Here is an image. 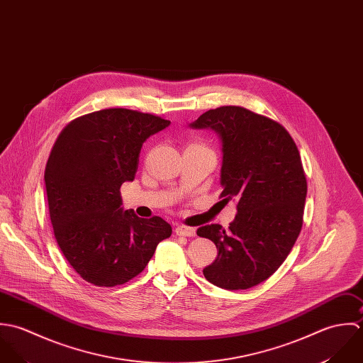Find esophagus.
<instances>
[{"label":"esophagus","instance_id":"esophagus-1","mask_svg":"<svg viewBox=\"0 0 363 363\" xmlns=\"http://www.w3.org/2000/svg\"><path fill=\"white\" fill-rule=\"evenodd\" d=\"M177 235H182V237H194L196 235V230L194 227H188V225H178L175 228Z\"/></svg>","mask_w":363,"mask_h":363}]
</instances>
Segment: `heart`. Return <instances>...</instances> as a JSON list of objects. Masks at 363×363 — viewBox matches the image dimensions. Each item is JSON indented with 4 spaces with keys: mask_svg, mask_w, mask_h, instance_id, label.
I'll list each match as a JSON object with an SVG mask.
<instances>
[{
    "mask_svg": "<svg viewBox=\"0 0 363 363\" xmlns=\"http://www.w3.org/2000/svg\"><path fill=\"white\" fill-rule=\"evenodd\" d=\"M196 145V147H205V145H199V143H194V145Z\"/></svg>",
    "mask_w": 363,
    "mask_h": 363,
    "instance_id": "b5f03b06",
    "label": "heart"
}]
</instances>
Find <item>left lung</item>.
I'll return each mask as SVG.
<instances>
[{
    "instance_id": "left-lung-1",
    "label": "left lung",
    "mask_w": 363,
    "mask_h": 363,
    "mask_svg": "<svg viewBox=\"0 0 363 363\" xmlns=\"http://www.w3.org/2000/svg\"><path fill=\"white\" fill-rule=\"evenodd\" d=\"M189 128L218 133L220 196L237 201L227 230L208 224L196 231L218 248L203 275L221 289H250L275 274L301 230L307 182L298 150L282 125L241 106L211 109Z\"/></svg>"
}]
</instances>
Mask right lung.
Segmentation results:
<instances>
[{
  "label": "right lung",
  "mask_w": 363,
  "mask_h": 363,
  "mask_svg": "<svg viewBox=\"0 0 363 363\" xmlns=\"http://www.w3.org/2000/svg\"><path fill=\"white\" fill-rule=\"evenodd\" d=\"M169 123L112 108L74 119L59 135L45 169L49 212L63 255L84 281L129 282L171 235L165 220L123 211L119 191L135 179L143 143Z\"/></svg>",
  "instance_id": "right-lung-1"
}]
</instances>
